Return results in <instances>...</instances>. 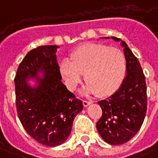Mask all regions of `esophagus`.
Segmentation results:
<instances>
[{
    "mask_svg": "<svg viewBox=\"0 0 158 158\" xmlns=\"http://www.w3.org/2000/svg\"><path fill=\"white\" fill-rule=\"evenodd\" d=\"M91 101H88V100H83V105L85 106V107H87V106H89L91 103Z\"/></svg>",
    "mask_w": 158,
    "mask_h": 158,
    "instance_id": "obj_1",
    "label": "esophagus"
}]
</instances>
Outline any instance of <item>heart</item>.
<instances>
[{
    "instance_id": "heart-1",
    "label": "heart",
    "mask_w": 158,
    "mask_h": 158,
    "mask_svg": "<svg viewBox=\"0 0 158 158\" xmlns=\"http://www.w3.org/2000/svg\"><path fill=\"white\" fill-rule=\"evenodd\" d=\"M61 76L68 89L75 90L85 74V93L100 97L113 94L120 87L126 73V58L121 49L101 44H86L76 48L69 62L60 65Z\"/></svg>"
}]
</instances>
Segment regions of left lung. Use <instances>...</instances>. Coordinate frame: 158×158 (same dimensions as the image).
<instances>
[{
    "instance_id": "left-lung-1",
    "label": "left lung",
    "mask_w": 158,
    "mask_h": 158,
    "mask_svg": "<svg viewBox=\"0 0 158 158\" xmlns=\"http://www.w3.org/2000/svg\"><path fill=\"white\" fill-rule=\"evenodd\" d=\"M111 38L121 41L127 73L120 88L110 98L98 102L102 114L97 122V129L106 143L118 145L127 143L139 131L147 110V95L145 77L139 61L124 41Z\"/></svg>"
}]
</instances>
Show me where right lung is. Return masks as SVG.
<instances>
[{"mask_svg": "<svg viewBox=\"0 0 158 158\" xmlns=\"http://www.w3.org/2000/svg\"><path fill=\"white\" fill-rule=\"evenodd\" d=\"M57 45L39 46L27 53L15 75L16 107L19 121L38 143L54 147L63 144L83 102L61 81L56 60ZM42 73V77L39 73ZM36 81L31 87L29 80Z\"/></svg>", "mask_w": 158, "mask_h": 158, "instance_id": "add662e5", "label": "right lung"}]
</instances>
